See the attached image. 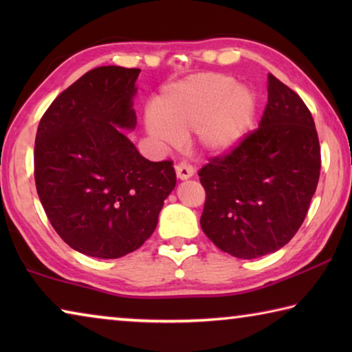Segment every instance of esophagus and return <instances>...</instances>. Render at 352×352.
<instances>
[{
    "mask_svg": "<svg viewBox=\"0 0 352 352\" xmlns=\"http://www.w3.org/2000/svg\"><path fill=\"white\" fill-rule=\"evenodd\" d=\"M175 172H177V177L180 178V180H188V178L194 175L195 169H194L192 164H189L186 162H182V163H178L175 166Z\"/></svg>",
    "mask_w": 352,
    "mask_h": 352,
    "instance_id": "obj_1",
    "label": "esophagus"
}]
</instances>
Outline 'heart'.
<instances>
[{
    "instance_id": "heart-1",
    "label": "heart",
    "mask_w": 352,
    "mask_h": 352,
    "mask_svg": "<svg viewBox=\"0 0 352 352\" xmlns=\"http://www.w3.org/2000/svg\"><path fill=\"white\" fill-rule=\"evenodd\" d=\"M147 127L164 144H180L197 129L200 146L222 153L234 147L250 127L254 100L245 88L225 74H199L168 88L155 100Z\"/></svg>"
}]
</instances>
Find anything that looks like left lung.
I'll return each mask as SVG.
<instances>
[{
    "label": "left lung",
    "instance_id": "8db88e82",
    "mask_svg": "<svg viewBox=\"0 0 352 352\" xmlns=\"http://www.w3.org/2000/svg\"><path fill=\"white\" fill-rule=\"evenodd\" d=\"M267 91L259 127L199 170L206 192L201 230L217 248L241 259L276 252L296 234L320 178L311 111L270 73Z\"/></svg>",
    "mask_w": 352,
    "mask_h": 352
}]
</instances>
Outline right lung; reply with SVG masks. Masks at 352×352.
Wrapping results in <instances>:
<instances>
[{"mask_svg":"<svg viewBox=\"0 0 352 352\" xmlns=\"http://www.w3.org/2000/svg\"><path fill=\"white\" fill-rule=\"evenodd\" d=\"M141 69L99 67L62 91L41 116L35 186L52 228L71 248L116 259L157 228L175 188L170 160L148 162L121 129H133Z\"/></svg>","mask_w":352,"mask_h":352,"instance_id":"right-lung-1","label":"right lung"}]
</instances>
